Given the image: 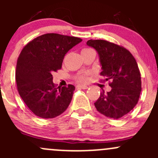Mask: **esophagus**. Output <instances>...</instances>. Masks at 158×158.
<instances>
[{
  "mask_svg": "<svg viewBox=\"0 0 158 158\" xmlns=\"http://www.w3.org/2000/svg\"><path fill=\"white\" fill-rule=\"evenodd\" d=\"M77 87L82 89H87L89 88V86H87V85H79Z\"/></svg>",
  "mask_w": 158,
  "mask_h": 158,
  "instance_id": "obj_1",
  "label": "esophagus"
}]
</instances>
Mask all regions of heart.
Listing matches in <instances>:
<instances>
[{
  "mask_svg": "<svg viewBox=\"0 0 158 158\" xmlns=\"http://www.w3.org/2000/svg\"><path fill=\"white\" fill-rule=\"evenodd\" d=\"M89 49H92L90 48H84L82 49V52H84V51H87V50H89ZM88 73H81V74L78 75L77 76H76V79H77L79 82H85V81H87V79H88Z\"/></svg>",
  "mask_w": 158,
  "mask_h": 158,
  "instance_id": "b5f03b06",
  "label": "heart"
}]
</instances>
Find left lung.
Wrapping results in <instances>:
<instances>
[{
	"label": "left lung",
	"instance_id": "1",
	"mask_svg": "<svg viewBox=\"0 0 158 158\" xmlns=\"http://www.w3.org/2000/svg\"><path fill=\"white\" fill-rule=\"evenodd\" d=\"M87 45L99 55L103 82L111 90L102 92L95 104L97 111L111 118H121L138 103L141 91V73L137 62L125 47L103 40H89Z\"/></svg>",
	"mask_w": 158,
	"mask_h": 158
}]
</instances>
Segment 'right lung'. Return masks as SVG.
<instances>
[{
  "label": "right lung",
  "mask_w": 158,
  "mask_h": 158,
  "mask_svg": "<svg viewBox=\"0 0 158 158\" xmlns=\"http://www.w3.org/2000/svg\"><path fill=\"white\" fill-rule=\"evenodd\" d=\"M81 41L75 36L46 33L30 41L20 52L16 67L17 90L35 115L52 118L68 108L75 86L56 87L52 73L61 69L66 52Z\"/></svg>",
  "instance_id": "right-lung-1"
}]
</instances>
